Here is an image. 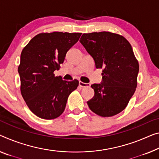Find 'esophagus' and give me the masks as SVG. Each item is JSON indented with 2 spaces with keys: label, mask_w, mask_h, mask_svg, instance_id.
I'll list each match as a JSON object with an SVG mask.
<instances>
[{
  "label": "esophagus",
  "mask_w": 159,
  "mask_h": 159,
  "mask_svg": "<svg viewBox=\"0 0 159 159\" xmlns=\"http://www.w3.org/2000/svg\"><path fill=\"white\" fill-rule=\"evenodd\" d=\"M79 85H80V87H90V84H89V83H84V82H81V81H80Z\"/></svg>",
  "instance_id": "esophagus-1"
}]
</instances>
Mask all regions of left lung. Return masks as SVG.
<instances>
[{"instance_id":"8db88e82","label":"left lung","mask_w":159,"mask_h":159,"mask_svg":"<svg viewBox=\"0 0 159 159\" xmlns=\"http://www.w3.org/2000/svg\"><path fill=\"white\" fill-rule=\"evenodd\" d=\"M80 42L102 68V84L91 87L94 96L89 109L102 117L113 116L126 108L137 87L138 60L131 44L121 35L110 32L84 33Z\"/></svg>"}]
</instances>
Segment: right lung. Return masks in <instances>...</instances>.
Here are the masks:
<instances>
[{"label": "right lung", "instance_id": "1", "mask_svg": "<svg viewBox=\"0 0 159 159\" xmlns=\"http://www.w3.org/2000/svg\"><path fill=\"white\" fill-rule=\"evenodd\" d=\"M81 33H41L22 50L18 71L20 92L27 106L44 119L57 118L64 111L69 95L79 81H65L54 72L59 70L66 53L79 40Z\"/></svg>", "mask_w": 159, "mask_h": 159}]
</instances>
